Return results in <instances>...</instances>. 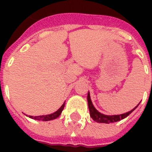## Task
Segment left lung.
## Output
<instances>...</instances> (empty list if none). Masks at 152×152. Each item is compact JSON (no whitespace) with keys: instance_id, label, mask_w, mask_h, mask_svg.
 <instances>
[{"instance_id":"1","label":"left lung","mask_w":152,"mask_h":152,"mask_svg":"<svg viewBox=\"0 0 152 152\" xmlns=\"http://www.w3.org/2000/svg\"><path fill=\"white\" fill-rule=\"evenodd\" d=\"M88 108H89V111H90V116L91 117L93 120L99 123H106V124H110V123H113L116 121H119L122 120L124 118L129 115L130 113H132V111L134 110L135 109L137 108L138 105H137L135 108H133L132 110L129 111L127 113H122V114H118V115H106L103 113H101L100 112L95 109V107L93 106L92 102L91 99L90 97V92H88Z\"/></svg>"}]
</instances>
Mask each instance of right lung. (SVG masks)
Masks as SVG:
<instances>
[{"mask_svg": "<svg viewBox=\"0 0 152 152\" xmlns=\"http://www.w3.org/2000/svg\"><path fill=\"white\" fill-rule=\"evenodd\" d=\"M64 104L65 102L63 103L61 107H60L58 110H57L56 112H54L53 113H51V114H47V115H42V116H36V117H33V116H28L31 119H34V120H38V121H51L53 120V119H56L57 118H58L61 113L62 110L64 107Z\"/></svg>", "mask_w": 152, "mask_h": 152, "instance_id": "right-lung-1", "label": "right lung"}]
</instances>
